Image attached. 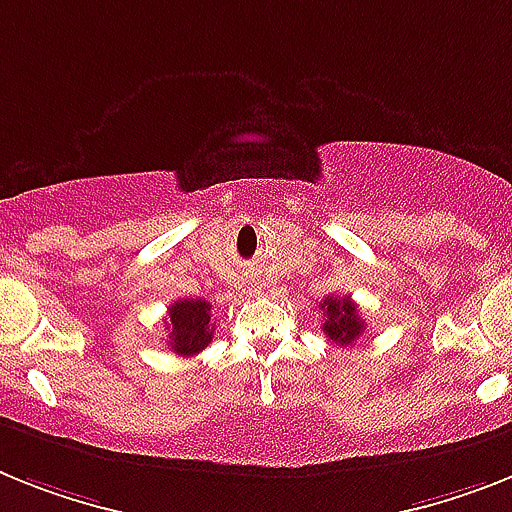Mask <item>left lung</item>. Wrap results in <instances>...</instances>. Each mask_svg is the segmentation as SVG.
Segmentation results:
<instances>
[{"mask_svg": "<svg viewBox=\"0 0 512 512\" xmlns=\"http://www.w3.org/2000/svg\"><path fill=\"white\" fill-rule=\"evenodd\" d=\"M325 322H322V333L338 346L354 343L364 333V320L359 317V309L351 302V296H328L320 304Z\"/></svg>", "mask_w": 512, "mask_h": 512, "instance_id": "obj_1", "label": "left lung"}]
</instances>
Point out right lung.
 Instances as JSON below:
<instances>
[{
    "mask_svg": "<svg viewBox=\"0 0 512 512\" xmlns=\"http://www.w3.org/2000/svg\"><path fill=\"white\" fill-rule=\"evenodd\" d=\"M213 304L205 299H179L169 307V346L179 356H195L213 341Z\"/></svg>",
    "mask_w": 512,
    "mask_h": 512,
    "instance_id": "1",
    "label": "right lung"
}]
</instances>
